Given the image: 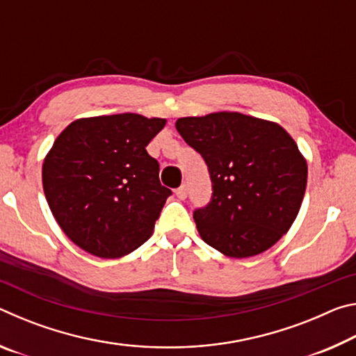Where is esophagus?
Segmentation results:
<instances>
[{
	"label": "esophagus",
	"mask_w": 356,
	"mask_h": 356,
	"mask_svg": "<svg viewBox=\"0 0 356 356\" xmlns=\"http://www.w3.org/2000/svg\"><path fill=\"white\" fill-rule=\"evenodd\" d=\"M186 195H188V186H186V185H180L179 188L176 190V196L179 197V200H185Z\"/></svg>",
	"instance_id": "obj_1"
}]
</instances>
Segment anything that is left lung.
Listing matches in <instances>:
<instances>
[{
	"mask_svg": "<svg viewBox=\"0 0 356 356\" xmlns=\"http://www.w3.org/2000/svg\"><path fill=\"white\" fill-rule=\"evenodd\" d=\"M176 129L212 180V200L193 212L204 242L236 259L278 242L297 218L308 180L292 136L270 120L229 111L180 118Z\"/></svg>",
	"mask_w": 356,
	"mask_h": 356,
	"instance_id": "1",
	"label": "left lung"
}]
</instances>
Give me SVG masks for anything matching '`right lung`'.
Returning a JSON list of instances; mask_svg holds the SVG:
<instances>
[{"label": "right lung", "instance_id": "add662e5", "mask_svg": "<svg viewBox=\"0 0 356 356\" xmlns=\"http://www.w3.org/2000/svg\"><path fill=\"white\" fill-rule=\"evenodd\" d=\"M166 120L124 113L76 119L47 154L42 184L65 236L104 259L122 257L150 237L171 190L146 146Z\"/></svg>", "mask_w": 356, "mask_h": 356}]
</instances>
